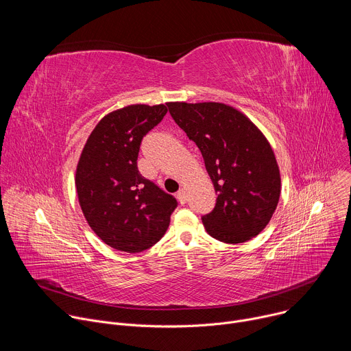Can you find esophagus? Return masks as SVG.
<instances>
[{
  "instance_id": "obj_1",
  "label": "esophagus",
  "mask_w": 351,
  "mask_h": 351,
  "mask_svg": "<svg viewBox=\"0 0 351 351\" xmlns=\"http://www.w3.org/2000/svg\"><path fill=\"white\" fill-rule=\"evenodd\" d=\"M176 197H178V199H179V203H180V204H184V203L187 202V194H186V189H183V187H182V189L178 191Z\"/></svg>"
}]
</instances>
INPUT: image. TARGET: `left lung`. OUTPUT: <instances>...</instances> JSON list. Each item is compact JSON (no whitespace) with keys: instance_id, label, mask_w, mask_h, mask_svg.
<instances>
[{"instance_id":"left-lung-1","label":"left lung","mask_w":351,"mask_h":351,"mask_svg":"<svg viewBox=\"0 0 351 351\" xmlns=\"http://www.w3.org/2000/svg\"><path fill=\"white\" fill-rule=\"evenodd\" d=\"M169 114L204 158L217 197L203 217L214 239L237 244L260 234L280 197V173L263 132L243 112L222 103H168Z\"/></svg>"}]
</instances>
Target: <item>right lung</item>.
<instances>
[{"mask_svg":"<svg viewBox=\"0 0 351 351\" xmlns=\"http://www.w3.org/2000/svg\"><path fill=\"white\" fill-rule=\"evenodd\" d=\"M167 106L134 104L112 111L88 136L76 168V190L83 215L110 247L140 253L165 234L176 198L137 169L143 137L157 126Z\"/></svg>","mask_w":351,"mask_h":351,"instance_id":"add662e5","label":"right lung"}]
</instances>
